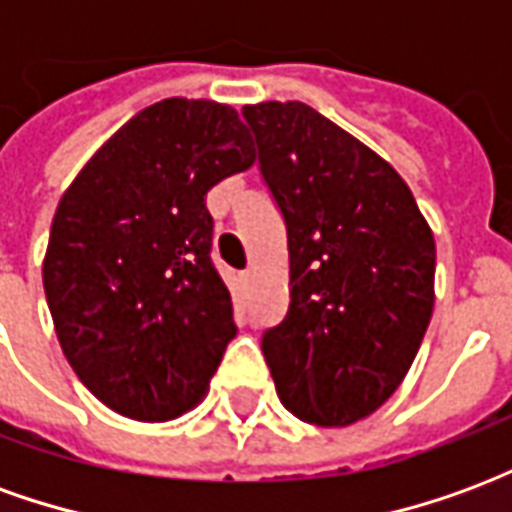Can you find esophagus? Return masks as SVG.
<instances>
[{"label": "esophagus", "mask_w": 512, "mask_h": 512, "mask_svg": "<svg viewBox=\"0 0 512 512\" xmlns=\"http://www.w3.org/2000/svg\"><path fill=\"white\" fill-rule=\"evenodd\" d=\"M252 279H255V271H252V268L241 271V282H244V285H252Z\"/></svg>", "instance_id": "1"}]
</instances>
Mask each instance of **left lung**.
<instances>
[{
    "mask_svg": "<svg viewBox=\"0 0 512 512\" xmlns=\"http://www.w3.org/2000/svg\"><path fill=\"white\" fill-rule=\"evenodd\" d=\"M288 227L290 304L263 332L277 395L323 428L370 417L417 356L436 241L389 161L301 101L244 106Z\"/></svg>",
    "mask_w": 512,
    "mask_h": 512,
    "instance_id": "obj_1",
    "label": "left lung"
}]
</instances>
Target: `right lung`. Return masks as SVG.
<instances>
[{"instance_id":"add662e5","label":"right lung","mask_w":512,"mask_h":512,"mask_svg":"<svg viewBox=\"0 0 512 512\" xmlns=\"http://www.w3.org/2000/svg\"><path fill=\"white\" fill-rule=\"evenodd\" d=\"M255 164L233 106L167 98L101 145L62 194L43 290L62 354L117 414L167 422L200 403L235 337L205 194Z\"/></svg>"}]
</instances>
